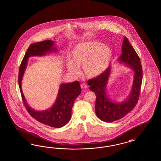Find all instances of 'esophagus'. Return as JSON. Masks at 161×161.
Masks as SVG:
<instances>
[{
	"mask_svg": "<svg viewBox=\"0 0 161 161\" xmlns=\"http://www.w3.org/2000/svg\"><path fill=\"white\" fill-rule=\"evenodd\" d=\"M81 87L83 89H86L87 88V86L86 84H81Z\"/></svg>",
	"mask_w": 161,
	"mask_h": 161,
	"instance_id": "esophagus-1",
	"label": "esophagus"
}]
</instances>
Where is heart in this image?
<instances>
[{
  "label": "heart",
  "instance_id": "obj_1",
  "mask_svg": "<svg viewBox=\"0 0 161 161\" xmlns=\"http://www.w3.org/2000/svg\"><path fill=\"white\" fill-rule=\"evenodd\" d=\"M73 59L68 58L67 65L71 73H80V65L88 76H95L106 69L111 55V50L105 45L98 42H88L78 44L73 53Z\"/></svg>",
  "mask_w": 161,
  "mask_h": 161
}]
</instances>
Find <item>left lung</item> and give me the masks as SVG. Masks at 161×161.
<instances>
[{"instance_id":"left-lung-1","label":"left lung","mask_w":161,"mask_h":161,"mask_svg":"<svg viewBox=\"0 0 161 161\" xmlns=\"http://www.w3.org/2000/svg\"><path fill=\"white\" fill-rule=\"evenodd\" d=\"M120 63L128 66L134 71L133 83L130 94L121 103L112 102L107 95L106 86L111 71V66L96 78L88 80L90 90L95 93L96 101L95 110L100 120L113 122L125 117L136 105L140 95L142 82V67L141 60L135 49L125 37L122 47V55L118 59Z\"/></svg>"}]
</instances>
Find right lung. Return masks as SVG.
<instances>
[{
  "label": "right lung",
  "instance_id": "1",
  "mask_svg": "<svg viewBox=\"0 0 161 161\" xmlns=\"http://www.w3.org/2000/svg\"><path fill=\"white\" fill-rule=\"evenodd\" d=\"M54 45V41L51 40H46L30 45L20 65L18 83L24 104L30 115L43 124L58 128L65 126L71 119L74 102L81 92L79 81L60 84L58 96L53 106L44 111H36L29 106L21 88L22 80L27 66L28 58L34 56H44L50 53L57 52V49Z\"/></svg>",
  "mask_w": 161,
  "mask_h": 161
}]
</instances>
